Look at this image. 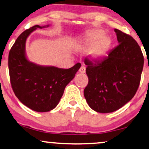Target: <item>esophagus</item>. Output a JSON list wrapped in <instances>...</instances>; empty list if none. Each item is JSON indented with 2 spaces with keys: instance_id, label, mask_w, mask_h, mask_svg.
<instances>
[{
  "instance_id": "34e87169",
  "label": "esophagus",
  "mask_w": 149,
  "mask_h": 149,
  "mask_svg": "<svg viewBox=\"0 0 149 149\" xmlns=\"http://www.w3.org/2000/svg\"><path fill=\"white\" fill-rule=\"evenodd\" d=\"M79 72L81 73V74H84V73L85 72V67L84 66H82L80 68V69H79Z\"/></svg>"
}]
</instances>
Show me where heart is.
Masks as SVG:
<instances>
[{"mask_svg":"<svg viewBox=\"0 0 149 149\" xmlns=\"http://www.w3.org/2000/svg\"><path fill=\"white\" fill-rule=\"evenodd\" d=\"M113 41L109 35L102 30L96 29L87 32L76 44L75 47L80 52H86L91 60L104 59L111 50Z\"/></svg>","mask_w":149,"mask_h":149,"instance_id":"1","label":"heart"}]
</instances>
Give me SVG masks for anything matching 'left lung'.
Wrapping results in <instances>:
<instances>
[{
  "instance_id": "8db88e82",
  "label": "left lung",
  "mask_w": 149,
  "mask_h": 149,
  "mask_svg": "<svg viewBox=\"0 0 149 149\" xmlns=\"http://www.w3.org/2000/svg\"><path fill=\"white\" fill-rule=\"evenodd\" d=\"M119 45L109 56L93 63L85 60L88 85L84 96L89 107L100 113L121 109L136 94L144 66V57L131 36L115 29Z\"/></svg>"
}]
</instances>
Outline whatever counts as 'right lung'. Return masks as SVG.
<instances>
[{
	"instance_id": "1",
	"label": "right lung",
	"mask_w": 149,
	"mask_h": 149,
	"mask_svg": "<svg viewBox=\"0 0 149 149\" xmlns=\"http://www.w3.org/2000/svg\"><path fill=\"white\" fill-rule=\"evenodd\" d=\"M38 25L25 30L18 36L9 54L10 81L15 95L19 101L34 111L43 113L55 109L64 89L80 68L76 64L68 69L54 66H42L30 62L26 53V40Z\"/></svg>"
}]
</instances>
